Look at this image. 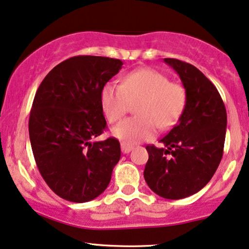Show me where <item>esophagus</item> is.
<instances>
[{"label": "esophagus", "mask_w": 249, "mask_h": 249, "mask_svg": "<svg viewBox=\"0 0 249 249\" xmlns=\"http://www.w3.org/2000/svg\"><path fill=\"white\" fill-rule=\"evenodd\" d=\"M131 150H133V145H130V144H127L124 142L121 143V151L124 153H129Z\"/></svg>", "instance_id": "1"}]
</instances>
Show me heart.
<instances>
[{
	"instance_id": "heart-1",
	"label": "heart",
	"mask_w": 249,
	"mask_h": 249,
	"mask_svg": "<svg viewBox=\"0 0 249 249\" xmlns=\"http://www.w3.org/2000/svg\"><path fill=\"white\" fill-rule=\"evenodd\" d=\"M186 91L180 84L152 68H140L125 73L121 83H107L101 89L104 114L110 124L119 121L135 106L137 116L116 124L112 135L122 142L134 144L152 139L160 129H170L179 121L186 106Z\"/></svg>"
}]
</instances>
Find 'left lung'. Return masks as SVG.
I'll return each instance as SVG.
<instances>
[{"label": "left lung", "mask_w": 249, "mask_h": 249, "mask_svg": "<svg viewBox=\"0 0 249 249\" xmlns=\"http://www.w3.org/2000/svg\"><path fill=\"white\" fill-rule=\"evenodd\" d=\"M186 90L178 124L160 140L164 148L146 146L144 179L153 193L168 199L195 194L207 185L223 157L228 115L216 87L196 67L164 59Z\"/></svg>", "instance_id": "left-lung-1"}]
</instances>
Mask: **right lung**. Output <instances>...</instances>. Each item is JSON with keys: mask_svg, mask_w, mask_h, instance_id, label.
<instances>
[{"mask_svg": "<svg viewBox=\"0 0 249 249\" xmlns=\"http://www.w3.org/2000/svg\"><path fill=\"white\" fill-rule=\"evenodd\" d=\"M122 61L79 55L54 67L36 90L29 120L33 156L48 187L84 203L108 186L121 157L116 139L94 141L106 128L100 93Z\"/></svg>", "mask_w": 249, "mask_h": 249, "instance_id": "right-lung-1", "label": "right lung"}]
</instances>
